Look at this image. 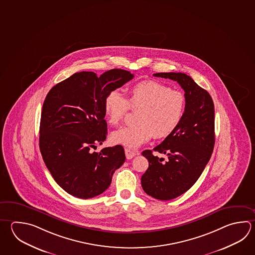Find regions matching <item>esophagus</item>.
<instances>
[{
  "label": "esophagus",
  "instance_id": "1",
  "mask_svg": "<svg viewBox=\"0 0 255 255\" xmlns=\"http://www.w3.org/2000/svg\"><path fill=\"white\" fill-rule=\"evenodd\" d=\"M125 155H126V158L127 159H132L133 157H135L136 155H138V152H136V151H133V150H130L129 149H125Z\"/></svg>",
  "mask_w": 255,
  "mask_h": 255
}]
</instances>
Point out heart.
<instances>
[{"mask_svg":"<svg viewBox=\"0 0 255 255\" xmlns=\"http://www.w3.org/2000/svg\"><path fill=\"white\" fill-rule=\"evenodd\" d=\"M137 111L136 125L113 132L111 139L117 144L137 149L152 137H168L178 128L185 111L181 92L155 80H144L130 87L128 99L116 90L105 100V113L111 125L118 126L129 110Z\"/></svg>","mask_w":255,"mask_h":255,"instance_id":"b5f03b06","label":"heart"}]
</instances>
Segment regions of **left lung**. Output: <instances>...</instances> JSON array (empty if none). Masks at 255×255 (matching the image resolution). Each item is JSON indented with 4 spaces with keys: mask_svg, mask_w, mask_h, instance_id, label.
<instances>
[{
    "mask_svg": "<svg viewBox=\"0 0 255 255\" xmlns=\"http://www.w3.org/2000/svg\"><path fill=\"white\" fill-rule=\"evenodd\" d=\"M154 77L178 82L185 91V112L178 128L142 156L149 168L141 177L145 193L159 200L179 197L192 187L211 158L215 146V106L209 93L184 73H157Z\"/></svg>",
    "mask_w": 255,
    "mask_h": 255,
    "instance_id": "left-lung-1",
    "label": "left lung"
}]
</instances>
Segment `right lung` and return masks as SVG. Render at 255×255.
Listing matches in <instances>:
<instances>
[{
    "label": "right lung",
    "instance_id": "add662e5",
    "mask_svg": "<svg viewBox=\"0 0 255 255\" xmlns=\"http://www.w3.org/2000/svg\"><path fill=\"white\" fill-rule=\"evenodd\" d=\"M123 69L75 73L54 86L45 98L39 125V149L55 181L74 197L92 198L109 188L125 161L123 146L92 151L107 135L105 100L133 78Z\"/></svg>",
    "mask_w": 255,
    "mask_h": 255
}]
</instances>
